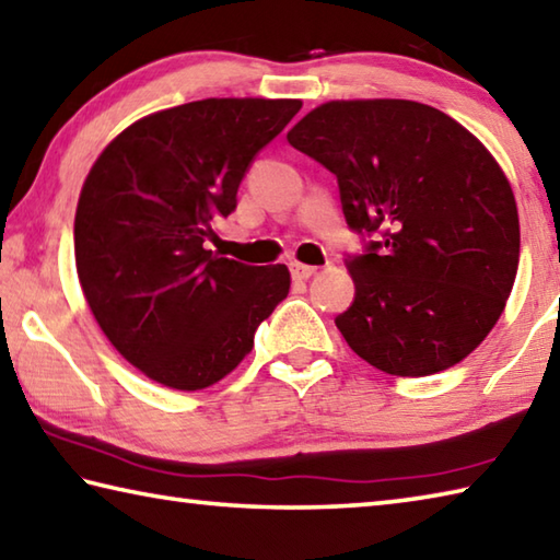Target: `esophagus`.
Returning <instances> with one entry per match:
<instances>
[{
	"mask_svg": "<svg viewBox=\"0 0 560 560\" xmlns=\"http://www.w3.org/2000/svg\"><path fill=\"white\" fill-rule=\"evenodd\" d=\"M315 271H318V267H308V264L291 261V273H293V279H311Z\"/></svg>",
	"mask_w": 560,
	"mask_h": 560,
	"instance_id": "1",
	"label": "esophagus"
}]
</instances>
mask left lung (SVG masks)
I'll return each instance as SVG.
<instances>
[{
    "label": "left lung",
    "mask_w": 560,
    "mask_h": 560,
    "mask_svg": "<svg viewBox=\"0 0 560 560\" xmlns=\"http://www.w3.org/2000/svg\"><path fill=\"white\" fill-rule=\"evenodd\" d=\"M338 176L358 232L352 306L335 318L364 362L429 377L465 360L510 299L520 212L502 166L460 121L413 100H330L287 135Z\"/></svg>",
    "instance_id": "obj_1"
}]
</instances>
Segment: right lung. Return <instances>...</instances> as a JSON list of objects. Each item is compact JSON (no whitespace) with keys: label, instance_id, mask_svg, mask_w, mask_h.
Masks as SVG:
<instances>
[{"label":"right lung","instance_id":"1","mask_svg":"<svg viewBox=\"0 0 560 560\" xmlns=\"http://www.w3.org/2000/svg\"><path fill=\"white\" fill-rule=\"evenodd\" d=\"M301 100L208 97L137 119L90 168L75 210L80 289L121 358L178 392L218 384L287 299V264L208 249L249 161Z\"/></svg>","mask_w":560,"mask_h":560}]
</instances>
